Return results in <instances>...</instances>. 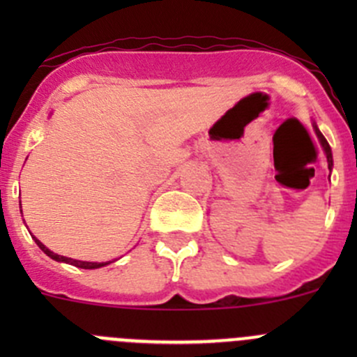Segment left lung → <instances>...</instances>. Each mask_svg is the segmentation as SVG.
<instances>
[{"label":"left lung","mask_w":357,"mask_h":357,"mask_svg":"<svg viewBox=\"0 0 357 357\" xmlns=\"http://www.w3.org/2000/svg\"><path fill=\"white\" fill-rule=\"evenodd\" d=\"M314 131H316V136H318L319 143H321L323 150H325V155H326V160H328V169H332V167H333V157H332V149H330L328 142H326V139H325V136H323V135H321V132H319V129H318V128H316V126H314Z\"/></svg>","instance_id":"1"}]
</instances>
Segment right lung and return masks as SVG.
I'll return each mask as SVG.
<instances>
[{
    "instance_id": "obj_1",
    "label": "right lung",
    "mask_w": 357,
    "mask_h": 357,
    "mask_svg": "<svg viewBox=\"0 0 357 357\" xmlns=\"http://www.w3.org/2000/svg\"><path fill=\"white\" fill-rule=\"evenodd\" d=\"M32 238H34V242L38 243V247L41 248V250L45 252V254L48 255V257L55 259V261H59V262H67V264L77 266V268H82V269H96V268H102V266L110 264V261L109 262H86V261H75V259H70V257H63V255L53 254V252L50 250V248H46L45 245H43V243L39 242V240L36 238V236H32Z\"/></svg>"
}]
</instances>
